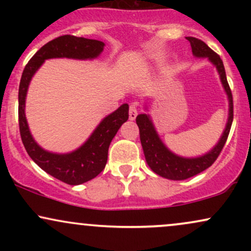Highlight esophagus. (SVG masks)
Instances as JSON below:
<instances>
[{
    "mask_svg": "<svg viewBox=\"0 0 251 251\" xmlns=\"http://www.w3.org/2000/svg\"><path fill=\"white\" fill-rule=\"evenodd\" d=\"M138 114V103L137 102H131L129 103V109H128V117L131 120H134L135 117Z\"/></svg>",
    "mask_w": 251,
    "mask_h": 251,
    "instance_id": "obj_1",
    "label": "esophagus"
}]
</instances>
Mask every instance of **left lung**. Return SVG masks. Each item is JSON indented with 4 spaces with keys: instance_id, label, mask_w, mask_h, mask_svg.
I'll return each mask as SVG.
<instances>
[{
    "instance_id": "left-lung-1",
    "label": "left lung",
    "mask_w": 251,
    "mask_h": 251,
    "mask_svg": "<svg viewBox=\"0 0 251 251\" xmlns=\"http://www.w3.org/2000/svg\"><path fill=\"white\" fill-rule=\"evenodd\" d=\"M186 40L190 42L194 55L198 57H209V60L217 67L218 73L221 75L222 83L226 89L227 98H229V119H227L226 127L224 129L223 135L217 145L215 146L209 153L201 155L200 158H181L170 152L162 140L158 137L157 132L152 125L150 118L146 114H139L135 119L138 127H139L140 142L145 154L146 162L152 171L157 175L162 176L164 178L172 180H183L186 178L194 177V176L201 174L216 162L218 155L226 145L227 135H229L230 128H231L232 119H234V101H232V93L227 83L226 70L222 59L217 53H215L211 48L200 39L188 36Z\"/></svg>"
}]
</instances>
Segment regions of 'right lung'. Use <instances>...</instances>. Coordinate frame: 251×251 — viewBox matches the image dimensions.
<instances>
[{"mask_svg": "<svg viewBox=\"0 0 251 251\" xmlns=\"http://www.w3.org/2000/svg\"><path fill=\"white\" fill-rule=\"evenodd\" d=\"M103 42L74 35H62L51 40L34 54L25 65L19 87V126L22 143L29 157L43 171L70 185H79L96 178L105 169L112 139L128 119V105L124 103L100 123L93 134L80 149L68 154L45 151L35 143L28 128L25 114V94L31 76L46 59L73 57L93 59L101 53Z\"/></svg>", "mask_w": 251, "mask_h": 251, "instance_id": "add662e5", "label": "right lung"}]
</instances>
